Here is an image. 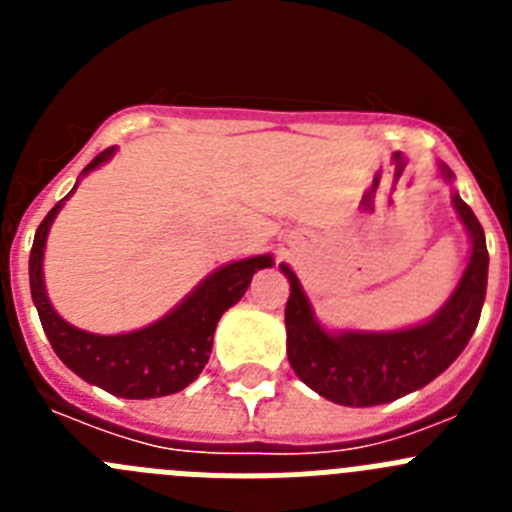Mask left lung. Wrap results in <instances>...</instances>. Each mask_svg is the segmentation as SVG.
<instances>
[{
    "label": "left lung",
    "mask_w": 512,
    "mask_h": 512,
    "mask_svg": "<svg viewBox=\"0 0 512 512\" xmlns=\"http://www.w3.org/2000/svg\"><path fill=\"white\" fill-rule=\"evenodd\" d=\"M441 174L443 179H451L449 166H441ZM454 207L472 235V256L449 302L438 310L436 318L415 328L392 333L348 330L341 336H330L312 315L295 271L282 264L284 277L289 279L284 310L287 356L297 377L310 390L348 408L382 405L425 387L464 351L482 315L490 253L485 230L472 207L459 194H454Z\"/></svg>",
    "instance_id": "left-lung-1"
}]
</instances>
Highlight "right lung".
I'll list each match as a JSON object with an SVG mask.
<instances>
[{"label": "right lung", "mask_w": 512, "mask_h": 512, "mask_svg": "<svg viewBox=\"0 0 512 512\" xmlns=\"http://www.w3.org/2000/svg\"><path fill=\"white\" fill-rule=\"evenodd\" d=\"M112 153L115 148L99 153L84 169V174L104 164ZM63 200L38 225L33 251H30V292H33L45 336L51 341L58 359L84 382L97 384L104 392L128 397V400H148V397H164L184 390L187 384L200 377L210 359L212 336H215L220 315L246 295L256 271L274 264L271 256L269 253L253 256V259L235 261L217 269L182 305L148 328L122 333V336H94L58 318V312L53 310L45 295L43 248L48 228L56 212L61 210Z\"/></svg>", "instance_id": "obj_1"}]
</instances>
